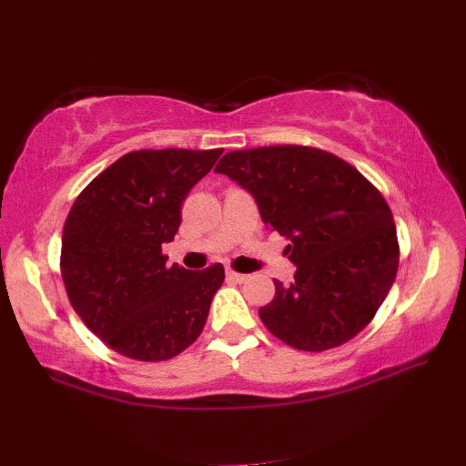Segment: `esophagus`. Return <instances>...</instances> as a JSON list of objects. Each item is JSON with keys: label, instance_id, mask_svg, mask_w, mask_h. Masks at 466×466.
I'll list each match as a JSON object with an SVG mask.
<instances>
[{"label": "esophagus", "instance_id": "esophagus-1", "mask_svg": "<svg viewBox=\"0 0 466 466\" xmlns=\"http://www.w3.org/2000/svg\"><path fill=\"white\" fill-rule=\"evenodd\" d=\"M227 279H229V282H237V284H243V282H248V276H245V274H239V271L227 269Z\"/></svg>", "mask_w": 466, "mask_h": 466}]
</instances>
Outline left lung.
Returning <instances> with one entry per match:
<instances>
[{"label": "left lung", "mask_w": 466, "mask_h": 466, "mask_svg": "<svg viewBox=\"0 0 466 466\" xmlns=\"http://www.w3.org/2000/svg\"><path fill=\"white\" fill-rule=\"evenodd\" d=\"M215 172L248 188L263 223L286 235L294 282L276 284L259 319L298 350L345 345L373 320L396 279L400 243L390 205L355 166L310 146L237 150Z\"/></svg>", "instance_id": "1"}]
</instances>
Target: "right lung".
<instances>
[{"instance_id":"add662e5","label":"right lung","mask_w":466,"mask_h":466,"mask_svg":"<svg viewBox=\"0 0 466 466\" xmlns=\"http://www.w3.org/2000/svg\"><path fill=\"white\" fill-rule=\"evenodd\" d=\"M221 154V147L129 152L70 207L60 249L68 300L116 353L166 361L203 332L225 268L166 266L162 243L174 239L182 200Z\"/></svg>"}]
</instances>
